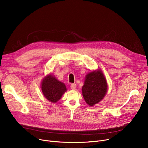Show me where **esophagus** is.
Masks as SVG:
<instances>
[{"instance_id": "obj_1", "label": "esophagus", "mask_w": 148, "mask_h": 148, "mask_svg": "<svg viewBox=\"0 0 148 148\" xmlns=\"http://www.w3.org/2000/svg\"><path fill=\"white\" fill-rule=\"evenodd\" d=\"M70 87H71V88L73 90H74L75 88H76V84H74V83H73L71 84V85H70Z\"/></svg>"}]
</instances>
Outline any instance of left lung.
Instances as JSON below:
<instances>
[{
  "label": "left lung",
  "mask_w": 148,
  "mask_h": 148,
  "mask_svg": "<svg viewBox=\"0 0 148 148\" xmlns=\"http://www.w3.org/2000/svg\"><path fill=\"white\" fill-rule=\"evenodd\" d=\"M82 89L85 102L89 106H94L102 101L107 92L108 85L101 70L98 69L88 73Z\"/></svg>",
  "instance_id": "8db88e82"
}]
</instances>
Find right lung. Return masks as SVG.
I'll return each instance as SVG.
<instances>
[{"mask_svg":"<svg viewBox=\"0 0 148 148\" xmlns=\"http://www.w3.org/2000/svg\"><path fill=\"white\" fill-rule=\"evenodd\" d=\"M41 90L44 97L50 102L56 103L67 90L65 84L51 74L47 75L42 80Z\"/></svg>","mask_w":148,"mask_h":148,"instance_id":"obj_1","label":"right lung"}]
</instances>
